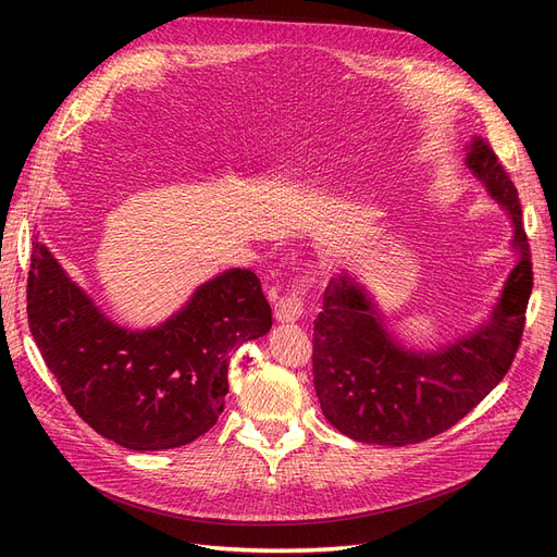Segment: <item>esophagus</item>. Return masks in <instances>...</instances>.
<instances>
[{
  "mask_svg": "<svg viewBox=\"0 0 557 557\" xmlns=\"http://www.w3.org/2000/svg\"><path fill=\"white\" fill-rule=\"evenodd\" d=\"M311 283H313V274L305 272L301 276H297L290 288L278 297L276 311H274L278 323H295V320L301 318V313H305V295L311 288Z\"/></svg>",
  "mask_w": 557,
  "mask_h": 557,
  "instance_id": "esophagus-1",
  "label": "esophagus"
}]
</instances>
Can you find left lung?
<instances>
[{
    "instance_id": "8db88e82",
    "label": "left lung",
    "mask_w": 557,
    "mask_h": 557,
    "mask_svg": "<svg viewBox=\"0 0 557 557\" xmlns=\"http://www.w3.org/2000/svg\"><path fill=\"white\" fill-rule=\"evenodd\" d=\"M467 164L509 211L518 262L487 325L434 352L399 346L356 281H330L313 320V385L325 418L350 440L379 446L432 440L474 409L516 358L532 293L518 190L485 139L469 146Z\"/></svg>"
}]
</instances>
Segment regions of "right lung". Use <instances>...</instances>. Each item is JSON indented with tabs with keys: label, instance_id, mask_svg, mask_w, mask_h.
<instances>
[{
	"label": "right lung",
	"instance_id": "add662e5",
	"mask_svg": "<svg viewBox=\"0 0 557 557\" xmlns=\"http://www.w3.org/2000/svg\"><path fill=\"white\" fill-rule=\"evenodd\" d=\"M27 320L66 401L97 434L132 450H166L215 425L232 350L269 332L272 309L250 269H230L160 327L132 332L35 242Z\"/></svg>",
	"mask_w": 557,
	"mask_h": 557
}]
</instances>
